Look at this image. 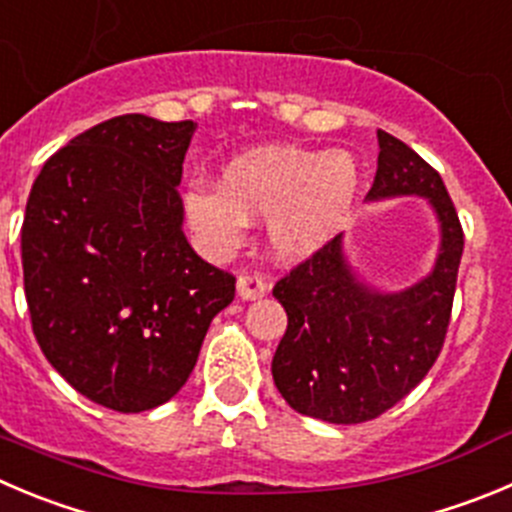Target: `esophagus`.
<instances>
[{"mask_svg": "<svg viewBox=\"0 0 512 512\" xmlns=\"http://www.w3.org/2000/svg\"><path fill=\"white\" fill-rule=\"evenodd\" d=\"M267 280L262 272L257 270H245L240 272V278H237V293H240L242 300H257L262 295H267Z\"/></svg>", "mask_w": 512, "mask_h": 512, "instance_id": "34e87169", "label": "esophagus"}]
</instances>
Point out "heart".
<instances>
[{
    "mask_svg": "<svg viewBox=\"0 0 512 512\" xmlns=\"http://www.w3.org/2000/svg\"><path fill=\"white\" fill-rule=\"evenodd\" d=\"M356 191L358 171L348 154L260 146L234 156L219 186H191L186 212L214 252L240 245L250 219H270L272 247L283 257H305L343 227Z\"/></svg>",
    "mask_w": 512,
    "mask_h": 512,
    "instance_id": "1",
    "label": "heart"
}]
</instances>
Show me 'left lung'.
Masks as SVG:
<instances>
[{
	"instance_id": "1",
	"label": "left lung",
	"mask_w": 512,
	"mask_h": 512,
	"mask_svg": "<svg viewBox=\"0 0 512 512\" xmlns=\"http://www.w3.org/2000/svg\"><path fill=\"white\" fill-rule=\"evenodd\" d=\"M419 194L442 222L434 272L399 295L353 278L333 237L285 272L272 295L288 328L272 356V379L295 412L361 424L401 401L437 361L450 326L465 232L444 181L407 143L379 131V169L369 199Z\"/></svg>"
}]
</instances>
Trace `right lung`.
Wrapping results in <instances>:
<instances>
[{
    "label": "right lung",
    "instance_id": "right-lung-1",
    "mask_svg": "<svg viewBox=\"0 0 512 512\" xmlns=\"http://www.w3.org/2000/svg\"><path fill=\"white\" fill-rule=\"evenodd\" d=\"M194 121L128 116L75 136L42 166L22 222L32 333L52 369L105 409L138 414L189 379L234 275L181 232Z\"/></svg>",
    "mask_w": 512,
    "mask_h": 512
}]
</instances>
